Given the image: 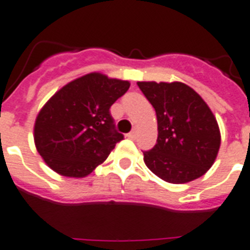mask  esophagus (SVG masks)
Listing matches in <instances>:
<instances>
[{"mask_svg": "<svg viewBox=\"0 0 250 250\" xmlns=\"http://www.w3.org/2000/svg\"><path fill=\"white\" fill-rule=\"evenodd\" d=\"M126 136L129 139H135L136 138V130H133V131H130L129 134H126Z\"/></svg>", "mask_w": 250, "mask_h": 250, "instance_id": "esophagus-1", "label": "esophagus"}]
</instances>
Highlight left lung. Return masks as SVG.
<instances>
[{
    "mask_svg": "<svg viewBox=\"0 0 250 250\" xmlns=\"http://www.w3.org/2000/svg\"><path fill=\"white\" fill-rule=\"evenodd\" d=\"M154 107L158 139L144 153L146 167L169 183L204 176L216 159L220 130L206 102L182 82H138Z\"/></svg>",
    "mask_w": 250,
    "mask_h": 250,
    "instance_id": "1",
    "label": "left lung"
}]
</instances>
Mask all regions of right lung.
Returning a JSON list of instances; mask_svg holds the SVG:
<instances>
[{"label":"right lung","mask_w":250,"mask_h":250,"mask_svg":"<svg viewBox=\"0 0 250 250\" xmlns=\"http://www.w3.org/2000/svg\"><path fill=\"white\" fill-rule=\"evenodd\" d=\"M130 87L127 81L89 73L61 88L40 110L34 140L49 167L65 177L88 176L124 139L110 107Z\"/></svg>","instance_id":"right-lung-1"}]
</instances>
